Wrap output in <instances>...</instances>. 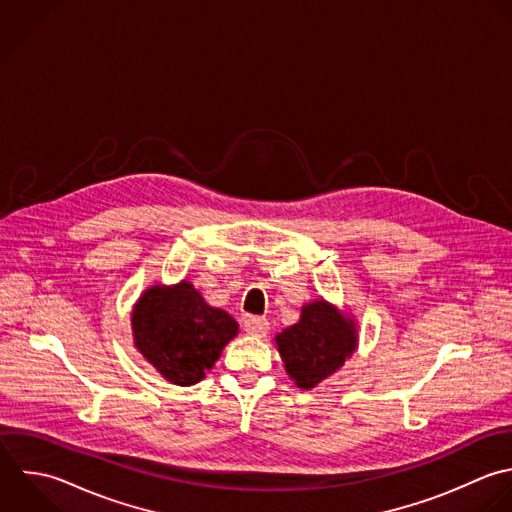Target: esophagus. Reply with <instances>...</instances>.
I'll use <instances>...</instances> for the list:
<instances>
[{"instance_id":"esophagus-1","label":"esophagus","mask_w":512,"mask_h":512,"mask_svg":"<svg viewBox=\"0 0 512 512\" xmlns=\"http://www.w3.org/2000/svg\"><path fill=\"white\" fill-rule=\"evenodd\" d=\"M243 329L247 335L253 337H265L269 331V323L263 317H245L243 319Z\"/></svg>"}]
</instances>
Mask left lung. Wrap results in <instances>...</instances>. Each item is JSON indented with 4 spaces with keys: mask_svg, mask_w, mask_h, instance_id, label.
<instances>
[{
    "mask_svg": "<svg viewBox=\"0 0 512 512\" xmlns=\"http://www.w3.org/2000/svg\"><path fill=\"white\" fill-rule=\"evenodd\" d=\"M355 345L353 321L343 319L325 301L303 307L301 321L277 335L285 369L301 389H313L343 367Z\"/></svg>",
    "mask_w": 512,
    "mask_h": 512,
    "instance_id": "8db88e82",
    "label": "left lung"
}]
</instances>
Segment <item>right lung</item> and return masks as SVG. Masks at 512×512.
<instances>
[{"instance_id":"obj_1","label":"right lung","mask_w":512,"mask_h":512,"mask_svg":"<svg viewBox=\"0 0 512 512\" xmlns=\"http://www.w3.org/2000/svg\"><path fill=\"white\" fill-rule=\"evenodd\" d=\"M223 309L209 307L191 283L153 287L133 311V337L141 355L171 383L195 385L237 335Z\"/></svg>"}]
</instances>
